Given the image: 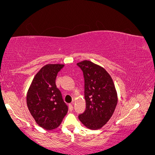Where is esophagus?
Masks as SVG:
<instances>
[{
    "instance_id": "esophagus-1",
    "label": "esophagus",
    "mask_w": 155,
    "mask_h": 155,
    "mask_svg": "<svg viewBox=\"0 0 155 155\" xmlns=\"http://www.w3.org/2000/svg\"><path fill=\"white\" fill-rule=\"evenodd\" d=\"M69 109L71 110V111H72V110L73 109V103L70 104H69Z\"/></svg>"
}]
</instances>
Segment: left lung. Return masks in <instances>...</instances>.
<instances>
[{"instance_id": "1", "label": "left lung", "mask_w": 155, "mask_h": 155, "mask_svg": "<svg viewBox=\"0 0 155 155\" xmlns=\"http://www.w3.org/2000/svg\"><path fill=\"white\" fill-rule=\"evenodd\" d=\"M84 79L86 109L78 118L87 128L97 130L107 124L118 102L117 92L112 78L102 67L83 61L77 63Z\"/></svg>"}]
</instances>
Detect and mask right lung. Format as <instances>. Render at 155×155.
Here are the masks:
<instances>
[{
	"instance_id": "right-lung-1",
	"label": "right lung",
	"mask_w": 155,
	"mask_h": 155,
	"mask_svg": "<svg viewBox=\"0 0 155 155\" xmlns=\"http://www.w3.org/2000/svg\"><path fill=\"white\" fill-rule=\"evenodd\" d=\"M64 65L48 64L34 78L27 95L29 111L37 124L50 130L60 126L68 107L56 87V78Z\"/></svg>"
}]
</instances>
